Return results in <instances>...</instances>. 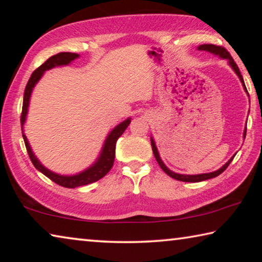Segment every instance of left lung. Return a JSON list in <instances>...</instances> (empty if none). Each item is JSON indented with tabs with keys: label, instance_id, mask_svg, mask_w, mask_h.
Returning a JSON list of instances; mask_svg holds the SVG:
<instances>
[{
	"label": "left lung",
	"instance_id": "obj_1",
	"mask_svg": "<svg viewBox=\"0 0 262 262\" xmlns=\"http://www.w3.org/2000/svg\"><path fill=\"white\" fill-rule=\"evenodd\" d=\"M198 50H199V51L209 52V53H211V54L220 56L221 59L228 60L229 66L233 69V72L236 73V75L239 77V79H241L244 90H245V92L248 95L247 89H246V86H245V83H244V79H243L242 74H241V72H239L238 66L236 64V62L233 61L231 55L229 54V52H228L227 50H225V48L221 47V46L211 45V43H205V45H200V46H199ZM243 136H244V140H245V136H246V128H245V129H244ZM150 140H151V147H152V152H154V155H155V158H156V161H157V163L159 164V166L162 167V170H163L164 172H165V173H166L167 176H170L171 178L177 179V180H179V181H186V183H199V181H203V180H207V179L215 178V177L220 176V174L222 173V172H223V171L225 170V168H227V167L229 166V164L232 162V159H233V157H234V156H233V157L230 158L229 161H228L227 163H225L223 166L219 168V170H216V171H214V172H209V173H201V174H180V173H176V172L171 171L170 168H168V167L165 165V164H164V162L161 159V156H159L158 149H157V147H156V143H155V141H154V137H151V139H150Z\"/></svg>",
	"mask_w": 262,
	"mask_h": 262
}]
</instances>
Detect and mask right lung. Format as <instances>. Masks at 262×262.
Listing matches in <instances>:
<instances>
[{
	"instance_id": "1",
	"label": "right lung",
	"mask_w": 262,
	"mask_h": 262,
	"mask_svg": "<svg viewBox=\"0 0 262 262\" xmlns=\"http://www.w3.org/2000/svg\"><path fill=\"white\" fill-rule=\"evenodd\" d=\"M78 57H79V54H76V53H69V52L57 53V54L51 56L45 63H42L40 66V67L34 70L33 74L31 75L28 84H26L25 86L23 110H21V117H20V125H21V132H23L25 147H26V150H28L30 159L31 162L33 163L34 167L37 168L38 171H40L42 174H45L47 178H50L52 181H54L55 184L67 188H75L83 185L92 184L95 183V181H98L99 179H101L103 177H105L108 173V171L112 168L113 163H114L115 144H117V141L119 137L123 134V132L126 130V128L129 126L130 120H132L130 118H127L126 120H123L122 122L119 123L118 126H115L113 129L108 133L107 136H106L103 148H101V151L99 154L98 158L96 159V162L92 164V165L85 168V170H83L82 172H79V173L72 174V176L59 174L51 170H48L47 167L42 165L41 162L39 161L37 156L34 155V152L32 151V148H31V145L29 143L28 137H26L24 134V125H25L26 117H28V112H29L31 95H32L34 86L37 85V83L40 81V78L43 76V73L55 67H60V66H68L72 63L74 60L78 59Z\"/></svg>"
}]
</instances>
